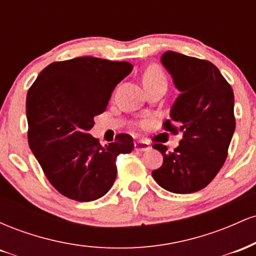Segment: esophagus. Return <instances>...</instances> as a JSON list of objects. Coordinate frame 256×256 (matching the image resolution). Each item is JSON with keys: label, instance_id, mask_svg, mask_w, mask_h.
Here are the masks:
<instances>
[{"label": "esophagus", "instance_id": "obj_1", "mask_svg": "<svg viewBox=\"0 0 256 256\" xmlns=\"http://www.w3.org/2000/svg\"><path fill=\"white\" fill-rule=\"evenodd\" d=\"M149 148H150V146H149V143L144 140H137V142L134 143V150L137 152H146Z\"/></svg>", "mask_w": 256, "mask_h": 256}]
</instances>
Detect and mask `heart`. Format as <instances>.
<instances>
[{
    "label": "heart",
    "instance_id": "heart-1",
    "mask_svg": "<svg viewBox=\"0 0 256 256\" xmlns=\"http://www.w3.org/2000/svg\"><path fill=\"white\" fill-rule=\"evenodd\" d=\"M154 82H166L165 74L158 64H150L143 73V83H154Z\"/></svg>",
    "mask_w": 256,
    "mask_h": 256
}]
</instances>
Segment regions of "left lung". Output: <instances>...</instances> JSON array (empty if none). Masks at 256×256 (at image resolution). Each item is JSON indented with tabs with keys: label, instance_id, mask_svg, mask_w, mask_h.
<instances>
[{
	"label": "left lung",
	"instance_id": "left-lung-1",
	"mask_svg": "<svg viewBox=\"0 0 256 256\" xmlns=\"http://www.w3.org/2000/svg\"><path fill=\"white\" fill-rule=\"evenodd\" d=\"M161 64L172 76L180 95L164 128L183 138L172 152L152 146L164 155L160 168L152 172L161 188L174 194H192L213 180L228 158L236 128L234 91L216 66L207 60L166 52Z\"/></svg>",
	"mask_w": 256,
	"mask_h": 256
}]
</instances>
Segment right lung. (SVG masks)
Here are the masks:
<instances>
[{
    "instance_id": "obj_1",
    "label": "right lung",
    "mask_w": 256,
    "mask_h": 256,
    "mask_svg": "<svg viewBox=\"0 0 256 256\" xmlns=\"http://www.w3.org/2000/svg\"><path fill=\"white\" fill-rule=\"evenodd\" d=\"M128 61L82 56L52 62L38 74L26 98L28 146L58 192L95 201L116 178V156L134 149L130 134L101 146L89 134L116 84L130 74Z\"/></svg>"
}]
</instances>
